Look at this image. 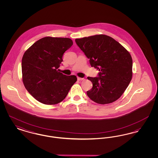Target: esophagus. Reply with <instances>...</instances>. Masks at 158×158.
<instances>
[{
    "instance_id": "obj_1",
    "label": "esophagus",
    "mask_w": 158,
    "mask_h": 158,
    "mask_svg": "<svg viewBox=\"0 0 158 158\" xmlns=\"http://www.w3.org/2000/svg\"><path fill=\"white\" fill-rule=\"evenodd\" d=\"M77 80L78 81H82V80H83V78H82V77H77Z\"/></svg>"
}]
</instances>
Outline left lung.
I'll return each mask as SVG.
<instances>
[{
  "mask_svg": "<svg viewBox=\"0 0 158 158\" xmlns=\"http://www.w3.org/2000/svg\"><path fill=\"white\" fill-rule=\"evenodd\" d=\"M75 41L89 59L91 66L99 71L98 77H88L93 85L92 88L87 91L88 97L99 104L117 100L132 78L130 54L118 42L106 35L77 38Z\"/></svg>",
  "mask_w": 158,
  "mask_h": 158,
  "instance_id": "obj_1",
  "label": "left lung"
}]
</instances>
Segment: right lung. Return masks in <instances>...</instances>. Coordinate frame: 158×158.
<instances>
[{
	"instance_id": "obj_1",
	"label": "right lung",
	"mask_w": 158,
	"mask_h": 158,
	"mask_svg": "<svg viewBox=\"0 0 158 158\" xmlns=\"http://www.w3.org/2000/svg\"><path fill=\"white\" fill-rule=\"evenodd\" d=\"M73 45L69 38L45 37L38 40L25 52L22 59L23 85L40 102L54 105L66 97L76 82L75 75L59 72L64 53Z\"/></svg>"
}]
</instances>
